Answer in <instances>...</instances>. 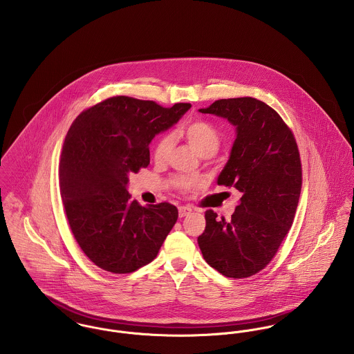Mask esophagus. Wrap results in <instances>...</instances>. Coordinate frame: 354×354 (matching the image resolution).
Here are the masks:
<instances>
[{
  "instance_id": "34e87169",
  "label": "esophagus",
  "mask_w": 354,
  "mask_h": 354,
  "mask_svg": "<svg viewBox=\"0 0 354 354\" xmlns=\"http://www.w3.org/2000/svg\"><path fill=\"white\" fill-rule=\"evenodd\" d=\"M192 212V208L191 207H178V215H180V218H184V216H187V215H189Z\"/></svg>"
}]
</instances>
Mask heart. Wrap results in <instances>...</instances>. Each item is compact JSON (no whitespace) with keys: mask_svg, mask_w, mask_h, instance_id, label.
I'll return each mask as SVG.
<instances>
[{"mask_svg":"<svg viewBox=\"0 0 354 354\" xmlns=\"http://www.w3.org/2000/svg\"><path fill=\"white\" fill-rule=\"evenodd\" d=\"M180 136L189 145V147L195 152H198L201 156H211L218 151L222 136L216 128H214L211 124L205 121H194L184 127L180 132ZM173 138L166 135L162 136L153 150V159L158 163H163L170 152L173 150ZM173 184L180 188L181 191H191L202 185V181L192 177H184L177 176L173 178Z\"/></svg>","mask_w":354,"mask_h":354,"instance_id":"b5f03b06","label":"heart"}]
</instances>
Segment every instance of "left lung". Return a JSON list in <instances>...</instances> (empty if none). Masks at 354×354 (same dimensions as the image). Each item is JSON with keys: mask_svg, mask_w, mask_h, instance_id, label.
<instances>
[{"mask_svg": "<svg viewBox=\"0 0 354 354\" xmlns=\"http://www.w3.org/2000/svg\"><path fill=\"white\" fill-rule=\"evenodd\" d=\"M201 113L236 128L218 185L241 192L232 218L205 211L198 237L204 260L222 275L247 278L263 270L288 234L301 192V160L292 131L281 115L256 98L219 100Z\"/></svg>", "mask_w": 354, "mask_h": 354, "instance_id": "8db88e82", "label": "left lung"}]
</instances>
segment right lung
I'll return each instance as SVG.
<instances>
[{"label":"right lung","mask_w":354,"mask_h":354,"mask_svg":"<svg viewBox=\"0 0 354 354\" xmlns=\"http://www.w3.org/2000/svg\"><path fill=\"white\" fill-rule=\"evenodd\" d=\"M189 109L113 97L69 128L59 160L61 199L77 244L102 270L127 274L149 264L177 222L176 205H140L127 187L131 173L149 166L155 135Z\"/></svg>","instance_id":"right-lung-1"}]
</instances>
